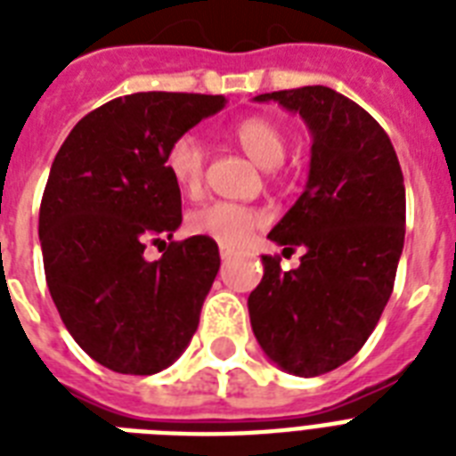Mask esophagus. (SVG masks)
<instances>
[{
  "instance_id": "1",
  "label": "esophagus",
  "mask_w": 456,
  "mask_h": 456,
  "mask_svg": "<svg viewBox=\"0 0 456 456\" xmlns=\"http://www.w3.org/2000/svg\"><path fill=\"white\" fill-rule=\"evenodd\" d=\"M234 256V250L227 248V246H220V257L222 260H229V257Z\"/></svg>"
}]
</instances>
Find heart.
Returning a JSON list of instances; mask_svg holds the SVG:
<instances>
[{"instance_id":"1","label":"heart","mask_w":456,"mask_h":456,"mask_svg":"<svg viewBox=\"0 0 456 456\" xmlns=\"http://www.w3.org/2000/svg\"><path fill=\"white\" fill-rule=\"evenodd\" d=\"M232 137L260 167L281 165L289 149L284 130L267 118H246L232 130ZM206 144L196 132H184L177 139H172L165 151V170L179 191L186 196L200 191L206 177ZM260 222H263L260 210L229 200H213L186 215V229L191 234L213 239L227 248L241 246Z\"/></svg>"}]
</instances>
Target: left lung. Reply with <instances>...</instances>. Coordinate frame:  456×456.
<instances>
[{"mask_svg":"<svg viewBox=\"0 0 456 456\" xmlns=\"http://www.w3.org/2000/svg\"><path fill=\"white\" fill-rule=\"evenodd\" d=\"M256 102L298 113L312 134L305 191L267 234L284 250L303 248L300 267L284 272L263 256V281L248 296L265 354L307 379L354 357L381 319L404 246V179L381 125L336 89H284Z\"/></svg>","mask_w":456,"mask_h":456,"instance_id":"1","label":"left lung"}]
</instances>
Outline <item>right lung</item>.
Instances as JSON below:
<instances>
[{
	"label": "right lung",
	"mask_w": 456,
	"mask_h": 456,
	"mask_svg": "<svg viewBox=\"0 0 456 456\" xmlns=\"http://www.w3.org/2000/svg\"><path fill=\"white\" fill-rule=\"evenodd\" d=\"M224 103L177 92L120 96L82 118L53 158L39 206L46 286L75 343L118 374L163 371L199 329L220 250L206 236L172 241L182 196L165 151ZM149 242L168 244L160 261L143 257Z\"/></svg>",
	"instance_id": "obj_1"
}]
</instances>
